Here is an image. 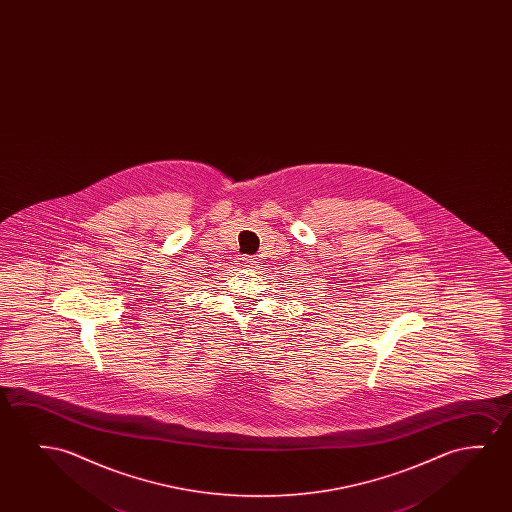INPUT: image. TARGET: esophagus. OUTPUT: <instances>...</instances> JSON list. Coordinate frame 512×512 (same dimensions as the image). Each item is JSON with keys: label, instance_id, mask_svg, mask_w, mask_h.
<instances>
[{"label": "esophagus", "instance_id": "obj_1", "mask_svg": "<svg viewBox=\"0 0 512 512\" xmlns=\"http://www.w3.org/2000/svg\"><path fill=\"white\" fill-rule=\"evenodd\" d=\"M236 264L241 269H248V267L255 266V260L252 257H248V255H239L238 259H236Z\"/></svg>", "mask_w": 512, "mask_h": 512}]
</instances>
